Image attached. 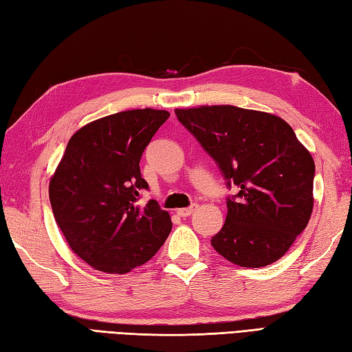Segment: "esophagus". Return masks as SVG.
Instances as JSON below:
<instances>
[{"mask_svg": "<svg viewBox=\"0 0 352 352\" xmlns=\"http://www.w3.org/2000/svg\"><path fill=\"white\" fill-rule=\"evenodd\" d=\"M198 208V204H192L190 207H186V208H180V210H177V214L182 216V218H188L193 212H195Z\"/></svg>", "mask_w": 352, "mask_h": 352, "instance_id": "obj_1", "label": "esophagus"}]
</instances>
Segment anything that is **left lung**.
I'll return each instance as SVG.
<instances>
[{"mask_svg": "<svg viewBox=\"0 0 352 352\" xmlns=\"http://www.w3.org/2000/svg\"><path fill=\"white\" fill-rule=\"evenodd\" d=\"M175 115L218 164L227 188L239 189L227 198V219L212 237L213 248L243 267L281 258L313 210L315 162L292 126L234 106L177 109Z\"/></svg>", "mask_w": 352, "mask_h": 352, "instance_id": "obj_1", "label": "left lung"}]
</instances>
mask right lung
Segmentation results:
<instances>
[{
    "label": "right lung",
    "instance_id": "1",
    "mask_svg": "<svg viewBox=\"0 0 352 352\" xmlns=\"http://www.w3.org/2000/svg\"><path fill=\"white\" fill-rule=\"evenodd\" d=\"M169 111H119L85 125L69 139L50 182V203L71 250L107 274L146 263L166 241L169 213L149 199L139 162Z\"/></svg>",
    "mask_w": 352,
    "mask_h": 352
}]
</instances>
